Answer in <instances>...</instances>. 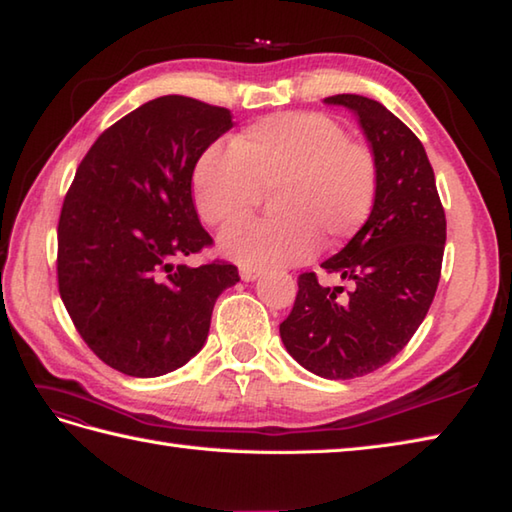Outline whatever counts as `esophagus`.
I'll return each instance as SVG.
<instances>
[{
    "label": "esophagus",
    "instance_id": "esophagus-1",
    "mask_svg": "<svg viewBox=\"0 0 512 512\" xmlns=\"http://www.w3.org/2000/svg\"><path fill=\"white\" fill-rule=\"evenodd\" d=\"M239 277H242L244 282H255V279L259 277V270H255V268H242V270H239Z\"/></svg>",
    "mask_w": 512,
    "mask_h": 512
}]
</instances>
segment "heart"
Wrapping results in <instances>:
<instances>
[{
  "instance_id": "b5f03b06",
  "label": "heart",
  "mask_w": 512,
  "mask_h": 512,
  "mask_svg": "<svg viewBox=\"0 0 512 512\" xmlns=\"http://www.w3.org/2000/svg\"><path fill=\"white\" fill-rule=\"evenodd\" d=\"M199 217L222 226L253 213L268 193L270 219L235 222L217 239L219 253L244 268H282L337 248L359 233L377 197L370 148L322 113H277L250 124L230 153L206 148L193 168Z\"/></svg>"
}]
</instances>
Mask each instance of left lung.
Returning <instances> with one entry per match:
<instances>
[{"label":"left lung","instance_id":"obj_1","mask_svg":"<svg viewBox=\"0 0 512 512\" xmlns=\"http://www.w3.org/2000/svg\"><path fill=\"white\" fill-rule=\"evenodd\" d=\"M357 117L377 162V197L359 233L322 264L344 286L299 275L279 335L290 357L324 379H355L388 364L424 322L442 273L446 215L422 142L362 95L326 97Z\"/></svg>","mask_w":512,"mask_h":512}]
</instances>
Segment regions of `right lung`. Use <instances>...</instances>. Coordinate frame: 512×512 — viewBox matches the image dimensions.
<instances>
[{
	"label": "right lung",
	"instance_id": "right-lung-1",
	"mask_svg": "<svg viewBox=\"0 0 512 512\" xmlns=\"http://www.w3.org/2000/svg\"><path fill=\"white\" fill-rule=\"evenodd\" d=\"M228 108L164 95L104 130L79 164L57 228L59 295L88 348L130 377L182 368L204 348L233 264L186 266L210 246L193 204L199 155Z\"/></svg>",
	"mask_w": 512,
	"mask_h": 512
}]
</instances>
